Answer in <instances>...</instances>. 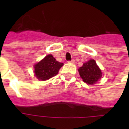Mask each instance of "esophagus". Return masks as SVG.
<instances>
[{
    "label": "esophagus",
    "mask_w": 129,
    "mask_h": 129,
    "mask_svg": "<svg viewBox=\"0 0 129 129\" xmlns=\"http://www.w3.org/2000/svg\"><path fill=\"white\" fill-rule=\"evenodd\" d=\"M69 63H75V59H72L71 61H68Z\"/></svg>",
    "instance_id": "esophagus-1"
}]
</instances>
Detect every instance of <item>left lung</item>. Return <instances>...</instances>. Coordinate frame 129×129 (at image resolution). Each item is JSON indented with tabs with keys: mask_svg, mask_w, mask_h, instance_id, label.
Segmentation results:
<instances>
[{
	"mask_svg": "<svg viewBox=\"0 0 129 129\" xmlns=\"http://www.w3.org/2000/svg\"><path fill=\"white\" fill-rule=\"evenodd\" d=\"M78 70L83 81L88 84H95L102 76V71L93 59L84 63Z\"/></svg>",
	"mask_w": 129,
	"mask_h": 129,
	"instance_id": "1",
	"label": "left lung"
}]
</instances>
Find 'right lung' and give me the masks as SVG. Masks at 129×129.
Wrapping results in <instances>:
<instances>
[{"label":"right lung","instance_id":"right-lung-1","mask_svg":"<svg viewBox=\"0 0 129 129\" xmlns=\"http://www.w3.org/2000/svg\"><path fill=\"white\" fill-rule=\"evenodd\" d=\"M63 63L56 61L52 55L49 54L44 59L34 65L35 76L39 80L45 81L57 75Z\"/></svg>","mask_w":129,"mask_h":129}]
</instances>
